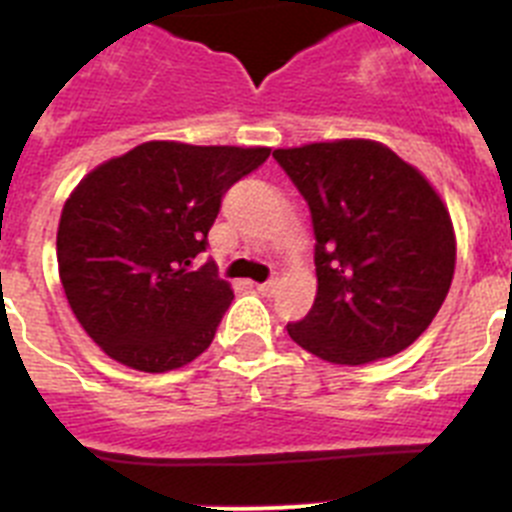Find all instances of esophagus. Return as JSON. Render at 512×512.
Segmentation results:
<instances>
[{"instance_id": "obj_1", "label": "esophagus", "mask_w": 512, "mask_h": 512, "mask_svg": "<svg viewBox=\"0 0 512 512\" xmlns=\"http://www.w3.org/2000/svg\"><path fill=\"white\" fill-rule=\"evenodd\" d=\"M277 279H269V282H264V284H256V289H259L261 295H274V292H277Z\"/></svg>"}]
</instances>
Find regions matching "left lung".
<instances>
[{
  "instance_id": "8db88e82",
  "label": "left lung",
  "mask_w": 512,
  "mask_h": 512,
  "mask_svg": "<svg viewBox=\"0 0 512 512\" xmlns=\"http://www.w3.org/2000/svg\"><path fill=\"white\" fill-rule=\"evenodd\" d=\"M305 197L318 295L289 338L330 364L359 366L410 346L449 295L451 217L425 176L374 140L274 151Z\"/></svg>"
}]
</instances>
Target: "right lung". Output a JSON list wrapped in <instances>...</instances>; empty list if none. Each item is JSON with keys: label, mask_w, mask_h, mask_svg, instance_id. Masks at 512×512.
Instances as JSON below:
<instances>
[{"label": "right lung", "mask_w": 512, "mask_h": 512, "mask_svg": "<svg viewBox=\"0 0 512 512\" xmlns=\"http://www.w3.org/2000/svg\"><path fill=\"white\" fill-rule=\"evenodd\" d=\"M266 158L269 148L151 140L81 179L58 223V274L110 359L158 374L210 346L233 289L212 261L192 264L225 192Z\"/></svg>", "instance_id": "right-lung-1"}]
</instances>
